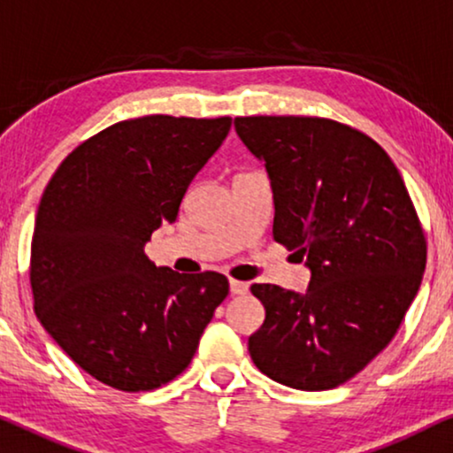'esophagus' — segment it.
<instances>
[{
    "mask_svg": "<svg viewBox=\"0 0 453 453\" xmlns=\"http://www.w3.org/2000/svg\"><path fill=\"white\" fill-rule=\"evenodd\" d=\"M230 292L234 294V296H242V294L249 292V283L238 281V280H230Z\"/></svg>",
    "mask_w": 453,
    "mask_h": 453,
    "instance_id": "esophagus-1",
    "label": "esophagus"
}]
</instances>
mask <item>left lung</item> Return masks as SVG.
<instances>
[{"label":"left lung","mask_w":453,"mask_h":453,"mask_svg":"<svg viewBox=\"0 0 453 453\" xmlns=\"http://www.w3.org/2000/svg\"><path fill=\"white\" fill-rule=\"evenodd\" d=\"M273 190V238L311 269L304 294L252 283L265 321L257 369L294 389L346 383L394 340L426 265V242L389 155L325 118L234 119Z\"/></svg>","instance_id":"8db88e82"}]
</instances>
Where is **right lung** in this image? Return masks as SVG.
<instances>
[{"instance_id":"right-lung-1","label":"right lung","mask_w":453,"mask_h":453,"mask_svg":"<svg viewBox=\"0 0 453 453\" xmlns=\"http://www.w3.org/2000/svg\"><path fill=\"white\" fill-rule=\"evenodd\" d=\"M230 128L232 118L124 119L72 150L47 184L30 246L35 312L96 381L170 383L230 292L226 275L176 273L144 255Z\"/></svg>"}]
</instances>
